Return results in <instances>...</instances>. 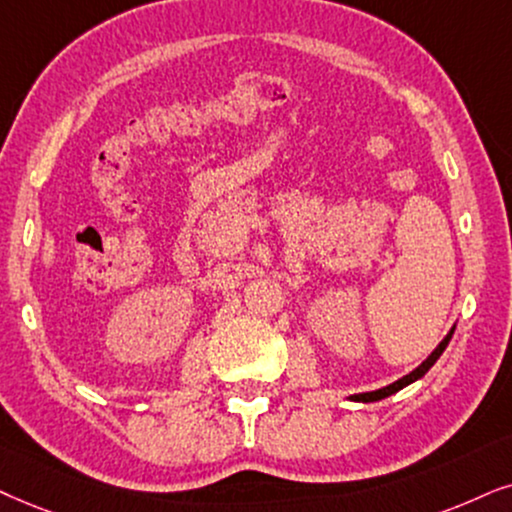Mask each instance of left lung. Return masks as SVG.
Segmentation results:
<instances>
[{
    "instance_id": "left-lung-1",
    "label": "left lung",
    "mask_w": 512,
    "mask_h": 512,
    "mask_svg": "<svg viewBox=\"0 0 512 512\" xmlns=\"http://www.w3.org/2000/svg\"><path fill=\"white\" fill-rule=\"evenodd\" d=\"M451 335H454V328H451L449 331V335H446V338L439 342V347L435 349V352L430 354L428 359L423 361V364H420L416 371H411L409 375H404V378H399L397 383H392V385H387V387H383V390H375V392H366V394H354V399L357 401H378V399H385V397H390V394H394V392H399L401 387H406V385H411L413 380H418V378H423L425 373L430 371L432 368V364H435V361L442 357V352L446 349V345H449V340H451Z\"/></svg>"
}]
</instances>
